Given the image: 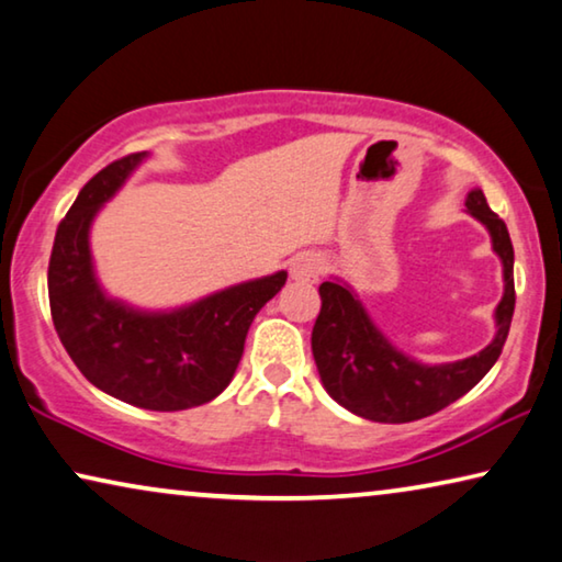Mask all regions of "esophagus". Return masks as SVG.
Listing matches in <instances>:
<instances>
[{
  "label": "esophagus",
  "mask_w": 562,
  "mask_h": 562,
  "mask_svg": "<svg viewBox=\"0 0 562 562\" xmlns=\"http://www.w3.org/2000/svg\"><path fill=\"white\" fill-rule=\"evenodd\" d=\"M321 272H323V259H321V255H315V252H303L290 262V278L292 280L313 282V280L321 278Z\"/></svg>",
  "instance_id": "obj_1"
}]
</instances>
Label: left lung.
Listing matches in <instances>:
<instances>
[{"label":"left lung","mask_w":562,"mask_h":562,"mask_svg":"<svg viewBox=\"0 0 562 562\" xmlns=\"http://www.w3.org/2000/svg\"><path fill=\"white\" fill-rule=\"evenodd\" d=\"M467 209L490 229L492 247L505 265L495 340L464 361L422 366L383 338L346 284L323 282L317 290L323 305L313 328V356L325 391L348 412L381 424L416 422L454 404L495 366L515 313V249L505 222L492 212L480 189L469 191Z\"/></svg>","instance_id":"obj_1"}]
</instances>
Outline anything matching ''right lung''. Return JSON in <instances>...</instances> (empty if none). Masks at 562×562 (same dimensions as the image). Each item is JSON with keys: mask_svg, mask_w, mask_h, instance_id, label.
Here are the masks:
<instances>
[{"mask_svg": "<svg viewBox=\"0 0 562 562\" xmlns=\"http://www.w3.org/2000/svg\"><path fill=\"white\" fill-rule=\"evenodd\" d=\"M146 150L98 171L65 214L47 267L49 313L67 356L100 391L150 412H183L229 386L255 315L288 272L234 284L173 313H138L108 300L90 262L88 229Z\"/></svg>", "mask_w": 562, "mask_h": 562, "instance_id": "add662e5", "label": "right lung"}]
</instances>
